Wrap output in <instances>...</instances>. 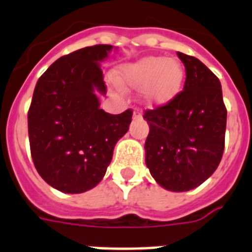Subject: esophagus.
<instances>
[{"mask_svg":"<svg viewBox=\"0 0 252 252\" xmlns=\"http://www.w3.org/2000/svg\"><path fill=\"white\" fill-rule=\"evenodd\" d=\"M141 117V113L139 109H135L134 113H132V118H140Z\"/></svg>","mask_w":252,"mask_h":252,"instance_id":"1","label":"esophagus"}]
</instances>
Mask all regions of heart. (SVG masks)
<instances>
[{"label": "heart", "mask_w": 252, "mask_h": 252, "mask_svg": "<svg viewBox=\"0 0 252 252\" xmlns=\"http://www.w3.org/2000/svg\"><path fill=\"white\" fill-rule=\"evenodd\" d=\"M118 80L131 89L143 87V99L149 105L161 107L174 100L180 93L184 69L176 59L148 56L122 66Z\"/></svg>", "instance_id": "b5f03b06"}]
</instances>
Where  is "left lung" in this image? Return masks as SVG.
<instances>
[{"mask_svg":"<svg viewBox=\"0 0 252 252\" xmlns=\"http://www.w3.org/2000/svg\"><path fill=\"white\" fill-rule=\"evenodd\" d=\"M178 56L186 66L184 90L166 105L145 111L144 149L156 182L171 192H187L207 180L221 161L226 108L219 78L194 56Z\"/></svg>","mask_w":252,"mask_h":252,"instance_id":"8db88e82","label":"left lung"}]
</instances>
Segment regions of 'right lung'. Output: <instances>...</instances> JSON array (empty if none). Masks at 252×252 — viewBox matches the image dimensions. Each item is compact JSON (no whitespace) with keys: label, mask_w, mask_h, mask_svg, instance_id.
I'll list each match as a JSON object with an SVG mask.
<instances>
[{"label":"right lung","mask_w":252,"mask_h":252,"mask_svg":"<svg viewBox=\"0 0 252 252\" xmlns=\"http://www.w3.org/2000/svg\"><path fill=\"white\" fill-rule=\"evenodd\" d=\"M112 49L95 45L62 56L34 87L28 111L31 155L41 178L60 192L96 187L131 124V109L107 113L96 95L107 94L100 63Z\"/></svg>","instance_id":"obj_1"}]
</instances>
